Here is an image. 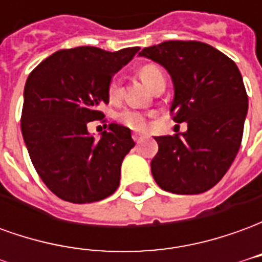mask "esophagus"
Wrapping results in <instances>:
<instances>
[{
	"instance_id": "obj_1",
	"label": "esophagus",
	"mask_w": 262,
	"mask_h": 262,
	"mask_svg": "<svg viewBox=\"0 0 262 262\" xmlns=\"http://www.w3.org/2000/svg\"><path fill=\"white\" fill-rule=\"evenodd\" d=\"M144 139V136L143 135H140V133H133V140L136 143H140Z\"/></svg>"
}]
</instances>
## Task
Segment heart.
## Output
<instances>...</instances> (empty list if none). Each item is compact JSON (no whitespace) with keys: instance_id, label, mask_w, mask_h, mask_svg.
I'll return each mask as SVG.
<instances>
[{"instance_id":"1","label":"heart","mask_w":262,"mask_h":262,"mask_svg":"<svg viewBox=\"0 0 262 262\" xmlns=\"http://www.w3.org/2000/svg\"><path fill=\"white\" fill-rule=\"evenodd\" d=\"M139 74L143 82L151 88L154 84H157L159 81H164V73L160 69V66L148 63L140 67ZM122 95V88H120V81L118 77H114L109 81L108 84V97L112 102H118ZM118 120L126 127H129L132 130L142 132L147 127V115L143 114L136 109H125L123 112H120L118 116Z\"/></svg>"}]
</instances>
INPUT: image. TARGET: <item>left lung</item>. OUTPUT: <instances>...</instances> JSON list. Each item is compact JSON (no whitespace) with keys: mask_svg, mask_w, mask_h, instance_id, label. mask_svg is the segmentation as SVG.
Listing matches in <instances>:
<instances>
[{"mask_svg":"<svg viewBox=\"0 0 262 262\" xmlns=\"http://www.w3.org/2000/svg\"><path fill=\"white\" fill-rule=\"evenodd\" d=\"M140 56L168 70L174 82L172 119L185 133L154 137L151 174L159 187L180 195L206 192L223 178L243 139L248 97L236 63L198 40H168Z\"/></svg>","mask_w":262,"mask_h":262,"instance_id":"8db88e82","label":"left lung"}]
</instances>
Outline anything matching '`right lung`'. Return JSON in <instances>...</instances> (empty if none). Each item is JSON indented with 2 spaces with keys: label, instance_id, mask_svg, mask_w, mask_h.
I'll return each mask as SVG.
<instances>
[{
  "label": "right lung",
  "instance_id": "obj_1",
  "mask_svg": "<svg viewBox=\"0 0 262 262\" xmlns=\"http://www.w3.org/2000/svg\"><path fill=\"white\" fill-rule=\"evenodd\" d=\"M137 52L139 48L63 49L28 77L22 136L36 172L60 199L98 202L119 187L120 165L135 146L130 129L111 123L97 140L86 125L106 120L101 108L109 102V81Z\"/></svg>",
  "mask_w": 262,
  "mask_h": 262
}]
</instances>
